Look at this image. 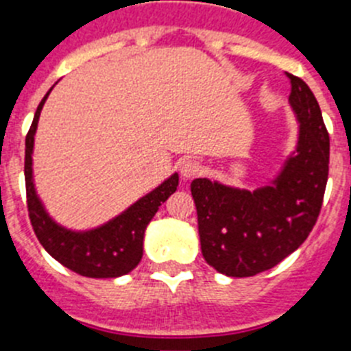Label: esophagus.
<instances>
[{
  "label": "esophagus",
  "mask_w": 351,
  "mask_h": 351,
  "mask_svg": "<svg viewBox=\"0 0 351 351\" xmlns=\"http://www.w3.org/2000/svg\"><path fill=\"white\" fill-rule=\"evenodd\" d=\"M202 172H204L202 163H198L197 160H186L181 163V173L184 179L197 178V176H200Z\"/></svg>",
  "instance_id": "esophagus-1"
}]
</instances>
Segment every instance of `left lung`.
Listing matches in <instances>:
<instances>
[{
	"label": "left lung",
	"instance_id": "left-lung-1",
	"mask_svg": "<svg viewBox=\"0 0 351 351\" xmlns=\"http://www.w3.org/2000/svg\"><path fill=\"white\" fill-rule=\"evenodd\" d=\"M288 79V100L300 123L299 145L274 184L244 191L209 179L191 182L204 258L232 278L269 271L293 253L311 234L324 204L328 132L308 84L295 75Z\"/></svg>",
	"mask_w": 351,
	"mask_h": 351
}]
</instances>
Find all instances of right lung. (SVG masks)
<instances>
[{
  "label": "right lung",
  "mask_w": 351,
  "mask_h": 351,
  "mask_svg": "<svg viewBox=\"0 0 351 351\" xmlns=\"http://www.w3.org/2000/svg\"><path fill=\"white\" fill-rule=\"evenodd\" d=\"M49 93L40 101L35 119L26 135L24 178H26V202L31 226L49 255L77 274L86 278H117L128 274L137 267L144 253L142 243H144L145 226L153 219L158 207L178 190L179 176L173 173L172 178L158 186L156 190L145 195L121 216L96 230L79 234L56 225L36 198L33 176H31L33 141H35L40 110L47 100Z\"/></svg>",
  "instance_id": "obj_1"
}]
</instances>
